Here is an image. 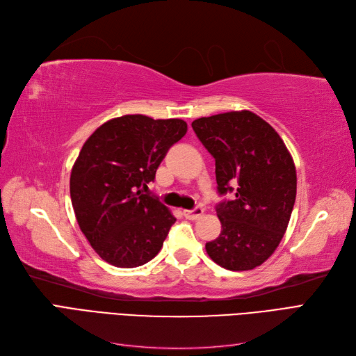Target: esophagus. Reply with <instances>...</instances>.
<instances>
[{
	"instance_id": "obj_1",
	"label": "esophagus",
	"mask_w": 356,
	"mask_h": 356,
	"mask_svg": "<svg viewBox=\"0 0 356 356\" xmlns=\"http://www.w3.org/2000/svg\"><path fill=\"white\" fill-rule=\"evenodd\" d=\"M203 215V209L202 208H196V209H187L184 211V217L188 220H199Z\"/></svg>"
}]
</instances>
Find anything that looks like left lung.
I'll list each match as a JSON object with an SVG mask.
<instances>
[{"label":"left lung","instance_id":"8db88e82","mask_svg":"<svg viewBox=\"0 0 356 356\" xmlns=\"http://www.w3.org/2000/svg\"><path fill=\"white\" fill-rule=\"evenodd\" d=\"M215 159L221 233L207 243L218 266L233 272L261 266L281 243L297 193L294 160L282 138L251 111L200 117L191 123Z\"/></svg>","mask_w":356,"mask_h":356}]
</instances>
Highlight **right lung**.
Returning <instances> with one entry per match:
<instances>
[{"instance_id": "right-lung-1", "label": "right lung", "mask_w": 356, "mask_h": 356, "mask_svg": "<svg viewBox=\"0 0 356 356\" xmlns=\"http://www.w3.org/2000/svg\"><path fill=\"white\" fill-rule=\"evenodd\" d=\"M186 134L181 118L131 114L104 123L84 143L71 170V202L86 239L106 263L132 268L161 250L177 218L144 191Z\"/></svg>"}]
</instances>
